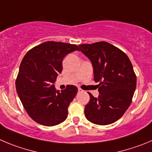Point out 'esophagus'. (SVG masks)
Returning a JSON list of instances; mask_svg holds the SVG:
<instances>
[{
	"instance_id": "obj_1",
	"label": "esophagus",
	"mask_w": 152,
	"mask_h": 152,
	"mask_svg": "<svg viewBox=\"0 0 152 152\" xmlns=\"http://www.w3.org/2000/svg\"><path fill=\"white\" fill-rule=\"evenodd\" d=\"M78 91H79V92H83L84 91H83V89H81L80 88H78Z\"/></svg>"
}]
</instances>
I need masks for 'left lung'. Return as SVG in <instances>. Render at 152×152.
Wrapping results in <instances>:
<instances>
[{
	"label": "left lung",
	"mask_w": 152,
	"mask_h": 152,
	"mask_svg": "<svg viewBox=\"0 0 152 152\" xmlns=\"http://www.w3.org/2000/svg\"><path fill=\"white\" fill-rule=\"evenodd\" d=\"M79 47L91 61L94 80L100 83L97 98L88 92L90 101L85 107V115L94 124H113L131 103L137 86L133 65L124 52L107 42L82 44Z\"/></svg>",
	"instance_id": "1"
}]
</instances>
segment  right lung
<instances>
[{
  "instance_id": "add662e5",
  "label": "right lung",
  "mask_w": 152,
  "mask_h": 152,
  "mask_svg": "<svg viewBox=\"0 0 152 152\" xmlns=\"http://www.w3.org/2000/svg\"><path fill=\"white\" fill-rule=\"evenodd\" d=\"M79 47L74 44L47 41L30 49L21 62L15 88L28 115L38 124L55 126L67 118L68 107L77 94L75 86L61 91L54 83L62 71V61Z\"/></svg>"
}]
</instances>
